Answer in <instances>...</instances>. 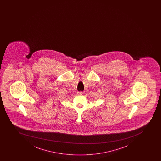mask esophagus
Returning a JSON list of instances; mask_svg holds the SVG:
<instances>
[{"mask_svg": "<svg viewBox=\"0 0 161 161\" xmlns=\"http://www.w3.org/2000/svg\"><path fill=\"white\" fill-rule=\"evenodd\" d=\"M83 94V92H78V95H81V94Z\"/></svg>", "mask_w": 161, "mask_h": 161, "instance_id": "esophagus-1", "label": "esophagus"}]
</instances>
